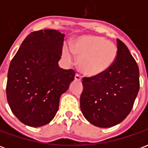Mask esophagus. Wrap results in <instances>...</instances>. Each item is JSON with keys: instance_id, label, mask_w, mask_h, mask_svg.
Returning a JSON list of instances; mask_svg holds the SVG:
<instances>
[{"instance_id": "1", "label": "esophagus", "mask_w": 148, "mask_h": 148, "mask_svg": "<svg viewBox=\"0 0 148 148\" xmlns=\"http://www.w3.org/2000/svg\"><path fill=\"white\" fill-rule=\"evenodd\" d=\"M74 80L79 81V82H81V81H82V77H81V76L79 75V74H75V76H74Z\"/></svg>"}]
</instances>
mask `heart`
Returning <instances> with one entry per match:
<instances>
[{"instance_id": "1", "label": "heart", "mask_w": 148, "mask_h": 148, "mask_svg": "<svg viewBox=\"0 0 148 148\" xmlns=\"http://www.w3.org/2000/svg\"><path fill=\"white\" fill-rule=\"evenodd\" d=\"M72 52L77 57V68L85 75L97 77L105 74L114 64L118 50L113 42L97 36H82L75 39ZM62 57L71 62L73 55L71 49L64 47Z\"/></svg>"}]
</instances>
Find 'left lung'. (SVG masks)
<instances>
[{
  "label": "left lung",
  "mask_w": 148,
  "mask_h": 148,
  "mask_svg": "<svg viewBox=\"0 0 148 148\" xmlns=\"http://www.w3.org/2000/svg\"><path fill=\"white\" fill-rule=\"evenodd\" d=\"M114 64L100 76L83 77L80 107L82 114L97 127L120 124L130 113L140 90V71L127 46L116 39Z\"/></svg>",
  "instance_id": "8db88e82"
}]
</instances>
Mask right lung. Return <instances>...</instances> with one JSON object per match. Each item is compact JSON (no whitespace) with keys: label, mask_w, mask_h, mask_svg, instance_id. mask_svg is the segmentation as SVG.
I'll use <instances>...</instances> for the list:
<instances>
[{"label":"right lung","mask_w":148,"mask_h":148,"mask_svg":"<svg viewBox=\"0 0 148 148\" xmlns=\"http://www.w3.org/2000/svg\"><path fill=\"white\" fill-rule=\"evenodd\" d=\"M64 34L57 30L33 32L24 39L12 59L6 86L13 114L30 127H41L53 120L59 99L74 81L73 70L59 67Z\"/></svg>","instance_id":"1"}]
</instances>
